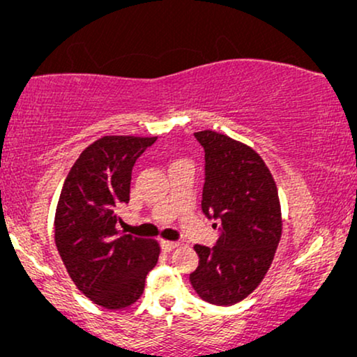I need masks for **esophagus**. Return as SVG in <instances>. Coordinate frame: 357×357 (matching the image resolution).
<instances>
[{
    "mask_svg": "<svg viewBox=\"0 0 357 357\" xmlns=\"http://www.w3.org/2000/svg\"><path fill=\"white\" fill-rule=\"evenodd\" d=\"M178 243L177 242H169V241H162L160 242V248H162V252H172L174 248H177Z\"/></svg>",
    "mask_w": 357,
    "mask_h": 357,
    "instance_id": "obj_1",
    "label": "esophagus"
}]
</instances>
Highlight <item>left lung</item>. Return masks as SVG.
Listing matches in <instances>:
<instances>
[{
  "mask_svg": "<svg viewBox=\"0 0 357 357\" xmlns=\"http://www.w3.org/2000/svg\"><path fill=\"white\" fill-rule=\"evenodd\" d=\"M204 149L202 209L221 221L214 247L195 245L193 289L214 305H234L257 289L275 258L282 232L275 178L250 146L204 130L195 133Z\"/></svg>",
  "mask_w": 357,
  "mask_h": 357,
  "instance_id": "left-lung-1",
  "label": "left lung"
}]
</instances>
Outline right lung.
Segmentation results:
<instances>
[{
    "mask_svg": "<svg viewBox=\"0 0 357 357\" xmlns=\"http://www.w3.org/2000/svg\"><path fill=\"white\" fill-rule=\"evenodd\" d=\"M158 136H104L82 151L63 183L55 243L82 294L119 310L135 304L158 263L155 241L120 236L116 209L130 202L131 170Z\"/></svg>",
    "mask_w": 357,
    "mask_h": 357,
    "instance_id": "add662e5",
    "label": "right lung"
}]
</instances>
